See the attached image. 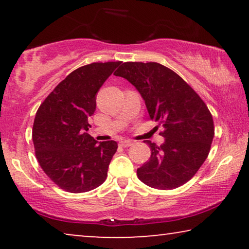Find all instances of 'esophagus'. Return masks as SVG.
<instances>
[{"label":"esophagus","instance_id":"obj_1","mask_svg":"<svg viewBox=\"0 0 249 249\" xmlns=\"http://www.w3.org/2000/svg\"><path fill=\"white\" fill-rule=\"evenodd\" d=\"M134 142H132V141H121L120 142V145L122 146V147H129V146H131Z\"/></svg>","mask_w":249,"mask_h":249}]
</instances>
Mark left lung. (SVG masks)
Wrapping results in <instances>:
<instances>
[{
	"label": "left lung",
	"instance_id": "obj_1",
	"mask_svg": "<svg viewBox=\"0 0 249 249\" xmlns=\"http://www.w3.org/2000/svg\"><path fill=\"white\" fill-rule=\"evenodd\" d=\"M114 74L134 85L149 118L164 128L162 145L146 141L151 158L137 170L139 180L162 190L182 186L210 153L214 124L206 104L181 77L160 63L124 62Z\"/></svg>",
	"mask_w": 249,
	"mask_h": 249
}]
</instances>
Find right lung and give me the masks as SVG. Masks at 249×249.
I'll use <instances>...</instances> for the list:
<instances>
[{"label":"right lung","instance_id":"right-lung-1","mask_svg":"<svg viewBox=\"0 0 249 249\" xmlns=\"http://www.w3.org/2000/svg\"><path fill=\"white\" fill-rule=\"evenodd\" d=\"M121 62L80 67L54 88L37 110L33 127L36 158L47 177L70 193H85L105 181L117 152L114 141L97 142L87 131L96 95Z\"/></svg>","mask_w":249,"mask_h":249}]
</instances>
